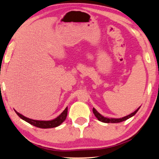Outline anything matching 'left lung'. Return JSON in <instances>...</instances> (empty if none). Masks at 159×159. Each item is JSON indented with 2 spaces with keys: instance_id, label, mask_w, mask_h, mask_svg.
<instances>
[{
  "instance_id": "8db88e82",
  "label": "left lung",
  "mask_w": 159,
  "mask_h": 159,
  "mask_svg": "<svg viewBox=\"0 0 159 159\" xmlns=\"http://www.w3.org/2000/svg\"><path fill=\"white\" fill-rule=\"evenodd\" d=\"M139 109H140V107L138 108V109L135 111H134V113L128 115V116H127L126 117H124L122 118H120V119H114V118H111V119H109V118L104 117L102 116H101V115L99 113H98V111L95 109H94V108H93V112L94 115L96 116V117L98 118V120L101 121H102V122H105V123H118V122H121V121L126 120L128 119V118L133 117V116H134V115L136 114V113L137 112L138 110H139Z\"/></svg>"
}]
</instances>
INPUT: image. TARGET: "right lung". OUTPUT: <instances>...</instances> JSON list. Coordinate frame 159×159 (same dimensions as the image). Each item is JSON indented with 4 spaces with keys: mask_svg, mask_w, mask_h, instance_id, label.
Instances as JSON below:
<instances>
[{
    "mask_svg": "<svg viewBox=\"0 0 159 159\" xmlns=\"http://www.w3.org/2000/svg\"><path fill=\"white\" fill-rule=\"evenodd\" d=\"M67 109L66 108V109L63 111V113L61 114L59 117L55 118V120H51V121H37V120H33L31 119H29L27 117H25V116H22L21 114H20L16 111V113L18 114V116L21 117L22 120H25L29 124L33 125V126L39 127V128H53V127L59 126V125L62 122H63V121L66 120V116L67 115Z\"/></svg>",
    "mask_w": 159,
    "mask_h": 159,
    "instance_id": "add662e5",
    "label": "right lung"
}]
</instances>
